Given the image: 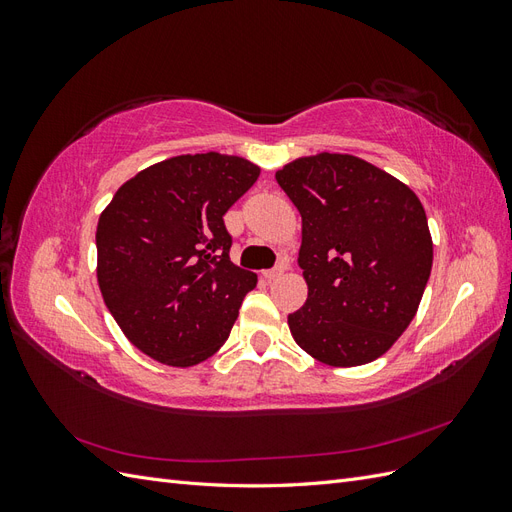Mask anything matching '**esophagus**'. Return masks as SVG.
<instances>
[{"instance_id": "obj_1", "label": "esophagus", "mask_w": 512, "mask_h": 512, "mask_svg": "<svg viewBox=\"0 0 512 512\" xmlns=\"http://www.w3.org/2000/svg\"><path fill=\"white\" fill-rule=\"evenodd\" d=\"M282 273H284V265H277V267H273V269L262 271V277H265L267 282H275L277 277H282Z\"/></svg>"}]
</instances>
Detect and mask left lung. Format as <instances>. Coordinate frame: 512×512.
I'll return each instance as SVG.
<instances>
[{
    "label": "left lung",
    "instance_id": "left-lung-1",
    "mask_svg": "<svg viewBox=\"0 0 512 512\" xmlns=\"http://www.w3.org/2000/svg\"><path fill=\"white\" fill-rule=\"evenodd\" d=\"M275 179L303 224L307 301L288 316L294 342L331 367L376 361L408 329L431 273L421 200L348 153L299 158Z\"/></svg>",
    "mask_w": 512,
    "mask_h": 512
}]
</instances>
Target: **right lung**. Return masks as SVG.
<instances>
[{
    "instance_id": "add662e5",
    "label": "right lung",
    "mask_w": 512,
    "mask_h": 512,
    "mask_svg": "<svg viewBox=\"0 0 512 512\" xmlns=\"http://www.w3.org/2000/svg\"><path fill=\"white\" fill-rule=\"evenodd\" d=\"M260 168L194 153L153 164L115 192L96 230L98 286L130 342L170 367L218 352L258 277L230 262L226 211Z\"/></svg>"
}]
</instances>
